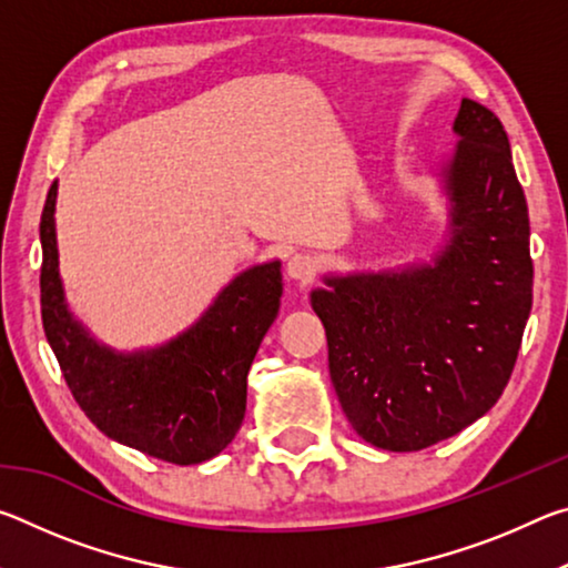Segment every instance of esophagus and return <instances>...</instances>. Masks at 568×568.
Listing matches in <instances>:
<instances>
[{"label": "esophagus", "mask_w": 568, "mask_h": 568, "mask_svg": "<svg viewBox=\"0 0 568 568\" xmlns=\"http://www.w3.org/2000/svg\"><path fill=\"white\" fill-rule=\"evenodd\" d=\"M285 273H287V277H291V281H297V283L313 281L315 261H313L311 255H305V253H295V255L287 257Z\"/></svg>", "instance_id": "34e87169"}]
</instances>
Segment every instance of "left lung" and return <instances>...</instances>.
Masks as SVG:
<instances>
[{"label":"left lung","instance_id":"8db88e82","mask_svg":"<svg viewBox=\"0 0 568 568\" xmlns=\"http://www.w3.org/2000/svg\"><path fill=\"white\" fill-rule=\"evenodd\" d=\"M436 175L448 237L430 263L325 275L311 305L328 335L345 418L383 450L456 436L501 398L531 313L528 207L496 114L460 100Z\"/></svg>","mask_w":568,"mask_h":568}]
</instances>
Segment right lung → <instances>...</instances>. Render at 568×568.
Returning <instances> with one entry per match:
<instances>
[{"label":"right lung","instance_id":"1","mask_svg":"<svg viewBox=\"0 0 568 568\" xmlns=\"http://www.w3.org/2000/svg\"><path fill=\"white\" fill-rule=\"evenodd\" d=\"M54 207L57 180L40 223L42 325L84 416L108 438L168 464L192 466L217 456L245 418L247 371L281 311V261L237 273L168 343L114 351L64 301Z\"/></svg>","mask_w":568,"mask_h":568}]
</instances>
